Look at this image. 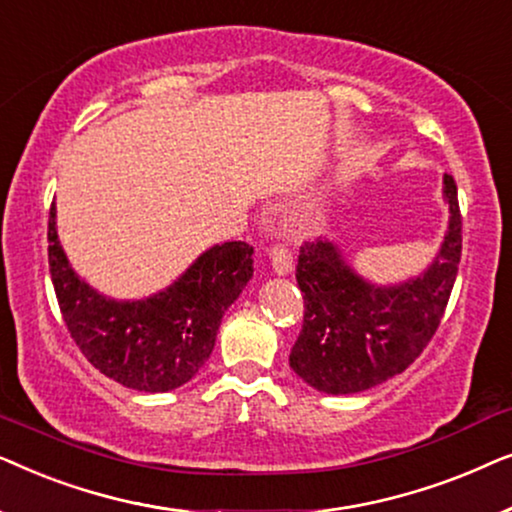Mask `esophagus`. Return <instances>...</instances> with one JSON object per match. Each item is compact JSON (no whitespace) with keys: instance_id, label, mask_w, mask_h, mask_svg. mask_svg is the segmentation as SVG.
Returning <instances> with one entry per match:
<instances>
[{"instance_id":"obj_1","label":"esophagus","mask_w":512,"mask_h":512,"mask_svg":"<svg viewBox=\"0 0 512 512\" xmlns=\"http://www.w3.org/2000/svg\"><path fill=\"white\" fill-rule=\"evenodd\" d=\"M270 263H272V270H275L277 275H289V272L293 270L291 249L282 242L272 244V247H270Z\"/></svg>"}]
</instances>
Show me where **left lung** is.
<instances>
[{
	"instance_id": "8db88e82",
	"label": "left lung",
	"mask_w": 512,
	"mask_h": 512,
	"mask_svg": "<svg viewBox=\"0 0 512 512\" xmlns=\"http://www.w3.org/2000/svg\"><path fill=\"white\" fill-rule=\"evenodd\" d=\"M450 205L445 242L424 275L375 286L349 268L333 242L300 247L296 279L305 298L293 373L324 394H356L403 373L438 331L461 258L457 184L443 179Z\"/></svg>"
}]
</instances>
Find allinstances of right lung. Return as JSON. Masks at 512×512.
<instances>
[{
	"label": "right lung",
	"mask_w": 512,
	"mask_h": 512,
	"mask_svg": "<svg viewBox=\"0 0 512 512\" xmlns=\"http://www.w3.org/2000/svg\"><path fill=\"white\" fill-rule=\"evenodd\" d=\"M48 242L55 296L76 347L102 375L149 394L193 380L212 354L221 317L254 275V247L216 244L165 291L118 303L72 270L58 240L55 205Z\"/></svg>",
	"instance_id": "obj_1"
}]
</instances>
